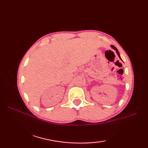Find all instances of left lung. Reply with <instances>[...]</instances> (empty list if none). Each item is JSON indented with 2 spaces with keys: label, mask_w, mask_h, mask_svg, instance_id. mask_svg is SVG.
<instances>
[{
  "label": "left lung",
  "mask_w": 148,
  "mask_h": 148,
  "mask_svg": "<svg viewBox=\"0 0 148 148\" xmlns=\"http://www.w3.org/2000/svg\"><path fill=\"white\" fill-rule=\"evenodd\" d=\"M111 48H112V49H114V50H116V53H117L118 54V56H119V58H120L121 60V57H120V55H119V51H118V49L116 48V47L114 46H113V45H111Z\"/></svg>",
  "instance_id": "8db88e82"
}]
</instances>
